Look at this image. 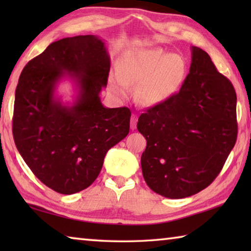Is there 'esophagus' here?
Wrapping results in <instances>:
<instances>
[{
  "mask_svg": "<svg viewBox=\"0 0 251 251\" xmlns=\"http://www.w3.org/2000/svg\"><path fill=\"white\" fill-rule=\"evenodd\" d=\"M136 125H137V115L133 114V115H131V118H130V128L135 129Z\"/></svg>",
  "mask_w": 251,
  "mask_h": 251,
  "instance_id": "esophagus-1",
  "label": "esophagus"
}]
</instances>
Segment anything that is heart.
I'll use <instances>...</instances> for the list:
<instances>
[{
    "label": "heart",
    "instance_id": "heart-1",
    "mask_svg": "<svg viewBox=\"0 0 251 251\" xmlns=\"http://www.w3.org/2000/svg\"><path fill=\"white\" fill-rule=\"evenodd\" d=\"M186 75V62L180 55L163 49L129 50L117 63V73L109 76L110 91L121 99L130 94V84L137 85L141 104L155 106L168 100L179 90Z\"/></svg>",
    "mask_w": 251,
    "mask_h": 251
}]
</instances>
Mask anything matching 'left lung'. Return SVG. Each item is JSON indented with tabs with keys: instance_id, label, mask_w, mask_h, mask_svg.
<instances>
[{
	"instance_id": "1",
	"label": "left lung",
	"mask_w": 251,
	"mask_h": 251,
	"mask_svg": "<svg viewBox=\"0 0 251 251\" xmlns=\"http://www.w3.org/2000/svg\"><path fill=\"white\" fill-rule=\"evenodd\" d=\"M237 96L205 50L192 46L189 74L179 92L138 118L147 141L141 164L148 187L171 199L209 186L237 139Z\"/></svg>"
}]
</instances>
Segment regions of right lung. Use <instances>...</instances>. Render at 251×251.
<instances>
[{
	"mask_svg": "<svg viewBox=\"0 0 251 251\" xmlns=\"http://www.w3.org/2000/svg\"><path fill=\"white\" fill-rule=\"evenodd\" d=\"M109 69L105 42L78 35L50 44L20 75L13 116L16 148L34 175L59 194L91 186L106 152L129 133V108H108L100 101ZM64 80L74 85L72 103L57 95Z\"/></svg>",
	"mask_w": 251,
	"mask_h": 251,
	"instance_id": "1",
	"label": "right lung"
}]
</instances>
